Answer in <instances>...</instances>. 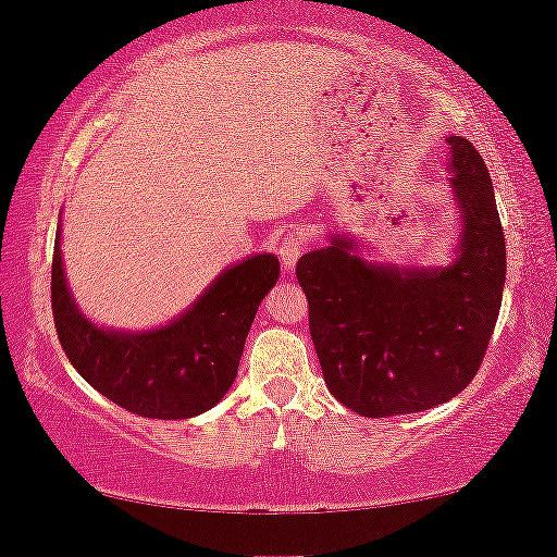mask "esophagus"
Returning a JSON list of instances; mask_svg holds the SVG:
<instances>
[{"label": "esophagus", "mask_w": 557, "mask_h": 557, "mask_svg": "<svg viewBox=\"0 0 557 557\" xmlns=\"http://www.w3.org/2000/svg\"><path fill=\"white\" fill-rule=\"evenodd\" d=\"M304 248H307V235L299 231L286 233V238L281 240V246H278V256H281V261H284L286 271L294 269L296 261H299V256L304 253Z\"/></svg>", "instance_id": "obj_1"}]
</instances>
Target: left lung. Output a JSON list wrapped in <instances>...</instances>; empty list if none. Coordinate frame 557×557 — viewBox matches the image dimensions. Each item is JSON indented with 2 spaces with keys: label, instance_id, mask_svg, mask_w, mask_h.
I'll use <instances>...</instances> for the list:
<instances>
[{
  "label": "left lung",
  "instance_id": "obj_1",
  "mask_svg": "<svg viewBox=\"0 0 557 557\" xmlns=\"http://www.w3.org/2000/svg\"><path fill=\"white\" fill-rule=\"evenodd\" d=\"M448 185L461 208L454 263H368L342 235L304 253L296 278L324 383L368 418L436 408L474 380L502 307L507 248L484 159L448 136Z\"/></svg>",
  "mask_w": 557,
  "mask_h": 557
}]
</instances>
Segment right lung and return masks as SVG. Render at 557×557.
Returning <instances> with one entry per match:
<instances>
[{
	"label": "right lung",
	"instance_id": "add662e5",
	"mask_svg": "<svg viewBox=\"0 0 557 557\" xmlns=\"http://www.w3.org/2000/svg\"><path fill=\"white\" fill-rule=\"evenodd\" d=\"M278 278V258L250 256L212 281L185 314L151 332L101 330L75 307L52 253V317L67 360L88 385L144 418L200 416L231 391L258 304Z\"/></svg>",
	"mask_w": 557,
	"mask_h": 557
}]
</instances>
